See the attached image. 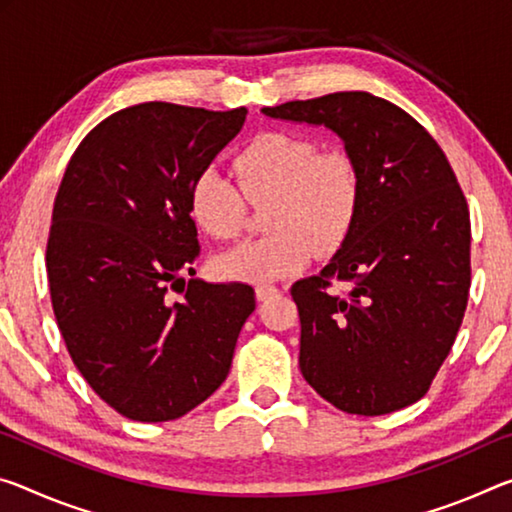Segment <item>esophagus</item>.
I'll use <instances>...</instances> for the list:
<instances>
[{
    "label": "esophagus",
    "mask_w": 512,
    "mask_h": 512,
    "mask_svg": "<svg viewBox=\"0 0 512 512\" xmlns=\"http://www.w3.org/2000/svg\"><path fill=\"white\" fill-rule=\"evenodd\" d=\"M278 294H280V289L273 287V285H259L255 289V296H257L259 303H266V300H271L273 296H278Z\"/></svg>",
    "instance_id": "obj_1"
}]
</instances>
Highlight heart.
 I'll use <instances>...</instances> for the list:
<instances>
[{
  "mask_svg": "<svg viewBox=\"0 0 512 512\" xmlns=\"http://www.w3.org/2000/svg\"><path fill=\"white\" fill-rule=\"evenodd\" d=\"M230 177L207 168L193 177L189 212L218 241L237 237L246 200L264 205L262 239L243 241L214 259L223 278L269 285L305 269L346 241L360 207V168L346 150L326 148L298 132H264L232 157Z\"/></svg>",
  "mask_w": 512,
  "mask_h": 512,
  "instance_id": "b5f03b06",
  "label": "heart"
}]
</instances>
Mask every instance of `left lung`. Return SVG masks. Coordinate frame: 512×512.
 <instances>
[{
    "instance_id": "1",
    "label": "left lung",
    "mask_w": 512,
    "mask_h": 512,
    "mask_svg": "<svg viewBox=\"0 0 512 512\" xmlns=\"http://www.w3.org/2000/svg\"><path fill=\"white\" fill-rule=\"evenodd\" d=\"M262 111L332 129L362 180L342 248L291 287L303 378L348 415L412 405L456 342L472 285V223L449 159L410 113L364 91ZM335 281L349 294L337 295Z\"/></svg>"
}]
</instances>
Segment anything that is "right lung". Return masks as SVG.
Returning a JSON list of instances; mask_svg holds the SVG:
<instances>
[{
    "label": "right lung",
    "instance_id": "right-lung-1",
    "mask_svg": "<svg viewBox=\"0 0 512 512\" xmlns=\"http://www.w3.org/2000/svg\"><path fill=\"white\" fill-rule=\"evenodd\" d=\"M246 113L134 104L63 173L45 255L54 316L81 376L127 419L170 421L209 399L255 310L250 285L184 280L200 257L191 182Z\"/></svg>",
    "mask_w": 512,
    "mask_h": 512
}]
</instances>
